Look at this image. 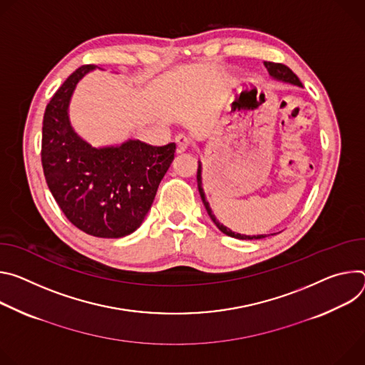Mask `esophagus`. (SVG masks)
I'll return each instance as SVG.
<instances>
[{
    "mask_svg": "<svg viewBox=\"0 0 365 365\" xmlns=\"http://www.w3.org/2000/svg\"><path fill=\"white\" fill-rule=\"evenodd\" d=\"M175 142H177V152H184V150L188 149L190 145H191V139H190L188 136H185V135L177 136Z\"/></svg>",
    "mask_w": 365,
    "mask_h": 365,
    "instance_id": "1",
    "label": "esophagus"
}]
</instances>
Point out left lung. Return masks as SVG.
<instances>
[{"instance_id":"obj_1","label":"left lung","mask_w":365,"mask_h":365,"mask_svg":"<svg viewBox=\"0 0 365 365\" xmlns=\"http://www.w3.org/2000/svg\"><path fill=\"white\" fill-rule=\"evenodd\" d=\"M264 65H265V68H267V71L269 72V75L271 76H274V78H277V79H279V81H284V83H290V84H293V86H299V87H303V84L300 83V79L297 78V75L289 68V66H286V65H282V63H277V62H268V61H265L264 62ZM197 185H198V191H200V195H201V200H203V203H205V207H206V210H207V213H209V216H210V219L213 220V223L225 233V235H227V236H232V237H236V239H248V240H252V239H262V237H265L264 235H257V236H247V235H240V233H235V232H232L230 229H227L226 226H223L216 217H215V215L212 213V209H210V206H209V201L206 200V197H205V191H203V187H201V164L198 162V170H197Z\"/></svg>"}]
</instances>
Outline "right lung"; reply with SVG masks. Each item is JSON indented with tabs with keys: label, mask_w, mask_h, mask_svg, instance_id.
I'll return each instance as SVG.
<instances>
[{
	"label": "right lung",
	"mask_w": 365,
	"mask_h": 365,
	"mask_svg": "<svg viewBox=\"0 0 365 365\" xmlns=\"http://www.w3.org/2000/svg\"><path fill=\"white\" fill-rule=\"evenodd\" d=\"M94 68L79 66L51 98L40 156L48 187L73 226L98 237H123L149 212L174 159L175 143L128 140L97 149L81 139L71 128L68 106L78 81Z\"/></svg>",
	"instance_id": "right-lung-1"
}]
</instances>
